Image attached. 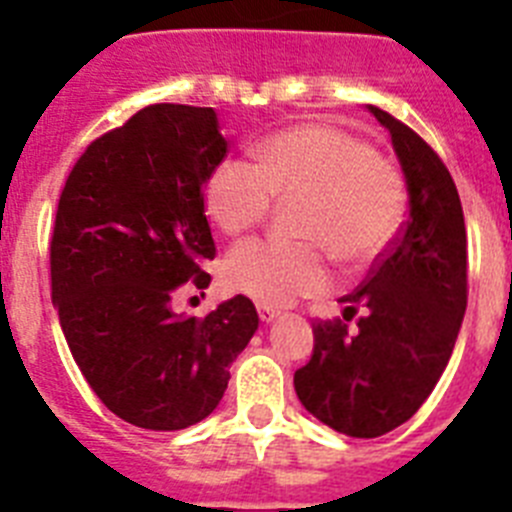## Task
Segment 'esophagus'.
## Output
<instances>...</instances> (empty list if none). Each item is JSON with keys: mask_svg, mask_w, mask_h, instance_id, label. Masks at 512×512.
I'll use <instances>...</instances> for the list:
<instances>
[{"mask_svg": "<svg viewBox=\"0 0 512 512\" xmlns=\"http://www.w3.org/2000/svg\"><path fill=\"white\" fill-rule=\"evenodd\" d=\"M282 312L277 310V307H269V305H259V318L261 323H271V320H277Z\"/></svg>", "mask_w": 512, "mask_h": 512, "instance_id": "obj_1", "label": "esophagus"}]
</instances>
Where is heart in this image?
<instances>
[{"instance_id":"obj_1","label":"heart","mask_w":512,"mask_h":512,"mask_svg":"<svg viewBox=\"0 0 512 512\" xmlns=\"http://www.w3.org/2000/svg\"><path fill=\"white\" fill-rule=\"evenodd\" d=\"M259 164L228 158L205 184V210L228 235L259 225L274 200L295 202L305 241L253 238L225 259L230 289L284 307L328 282L325 252L346 269H366L392 246L405 215L400 171L364 138L333 125L279 130L256 148Z\"/></svg>"}]
</instances>
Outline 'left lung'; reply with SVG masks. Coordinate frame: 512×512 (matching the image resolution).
<instances>
[{
  "label": "left lung",
  "instance_id": "left-lung-1",
  "mask_svg": "<svg viewBox=\"0 0 512 512\" xmlns=\"http://www.w3.org/2000/svg\"><path fill=\"white\" fill-rule=\"evenodd\" d=\"M390 130L410 215L343 320L312 325V356L295 372L307 413L333 431L377 438L413 418L449 364L467 310V228L449 169L415 130L369 104ZM365 310L354 334L345 320Z\"/></svg>",
  "mask_w": 512,
  "mask_h": 512
}]
</instances>
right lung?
I'll return each instance as SVG.
<instances>
[{
    "instance_id": "obj_1",
    "label": "right lung",
    "mask_w": 512,
    "mask_h": 512,
    "mask_svg": "<svg viewBox=\"0 0 512 512\" xmlns=\"http://www.w3.org/2000/svg\"><path fill=\"white\" fill-rule=\"evenodd\" d=\"M212 107L151 104L92 140L51 235V297L76 366L107 410L146 431L205 420L259 328L248 297L205 318L171 310L215 259L205 184L228 140Z\"/></svg>"
}]
</instances>
